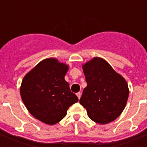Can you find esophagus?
I'll return each instance as SVG.
<instances>
[{"mask_svg":"<svg viewBox=\"0 0 147 147\" xmlns=\"http://www.w3.org/2000/svg\"><path fill=\"white\" fill-rule=\"evenodd\" d=\"M81 93H80V92H79V93H76V96H77V97H78V98H79V99H80V98H81Z\"/></svg>","mask_w":147,"mask_h":147,"instance_id":"obj_1","label":"esophagus"}]
</instances>
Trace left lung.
I'll list each match as a JSON object with an SVG mask.
<instances>
[{
    "label": "left lung",
    "mask_w": 147,
    "mask_h": 147,
    "mask_svg": "<svg viewBox=\"0 0 147 147\" xmlns=\"http://www.w3.org/2000/svg\"><path fill=\"white\" fill-rule=\"evenodd\" d=\"M87 87L80 103L87 110L89 118L105 124L121 115L129 96L127 82L107 61L94 57L82 65Z\"/></svg>",
    "instance_id": "left-lung-1"
}]
</instances>
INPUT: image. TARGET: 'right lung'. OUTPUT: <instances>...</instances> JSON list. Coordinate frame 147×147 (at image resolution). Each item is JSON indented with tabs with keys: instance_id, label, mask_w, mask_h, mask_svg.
Returning <instances> with one entry per match:
<instances>
[{
	"instance_id": "add662e5",
	"label": "right lung",
	"mask_w": 147,
	"mask_h": 147,
	"mask_svg": "<svg viewBox=\"0 0 147 147\" xmlns=\"http://www.w3.org/2000/svg\"><path fill=\"white\" fill-rule=\"evenodd\" d=\"M68 66L57 59L39 62L21 83L20 96L34 117L49 125L60 121L70 106L79 101L65 80Z\"/></svg>"
}]
</instances>
